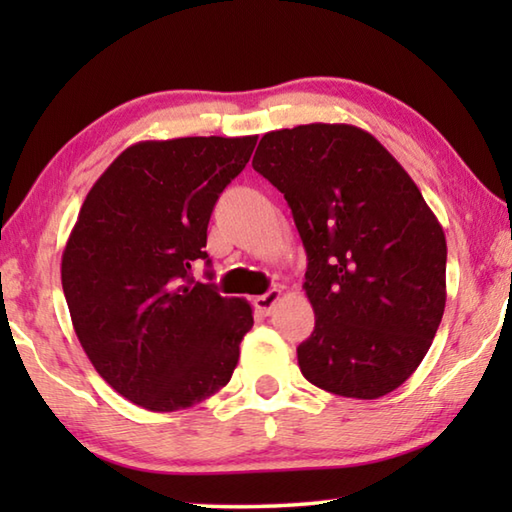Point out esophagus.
I'll return each mask as SVG.
<instances>
[{
  "label": "esophagus",
  "instance_id": "esophagus-1",
  "mask_svg": "<svg viewBox=\"0 0 512 512\" xmlns=\"http://www.w3.org/2000/svg\"><path fill=\"white\" fill-rule=\"evenodd\" d=\"M280 300H282V289H271V291H266L264 296H257L253 302H255V309L259 311V314L268 316Z\"/></svg>",
  "mask_w": 512,
  "mask_h": 512
}]
</instances>
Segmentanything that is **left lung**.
<instances>
[{
    "instance_id": "left-lung-1",
    "label": "left lung",
    "mask_w": 512,
    "mask_h": 512,
    "mask_svg": "<svg viewBox=\"0 0 512 512\" xmlns=\"http://www.w3.org/2000/svg\"><path fill=\"white\" fill-rule=\"evenodd\" d=\"M253 169L280 189L307 250L316 325L302 375L327 393L377 400L409 379L443 320L447 241L418 185L352 124L271 131Z\"/></svg>"
}]
</instances>
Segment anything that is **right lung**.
<instances>
[{"label":"right lung","instance_id":"add662e5","mask_svg":"<svg viewBox=\"0 0 512 512\" xmlns=\"http://www.w3.org/2000/svg\"><path fill=\"white\" fill-rule=\"evenodd\" d=\"M257 135L128 146L101 173L69 235L60 280L94 370L146 411L189 409L228 384L253 327L244 298L192 280L214 203ZM210 264V259H207Z\"/></svg>","mask_w":512,"mask_h":512}]
</instances>
